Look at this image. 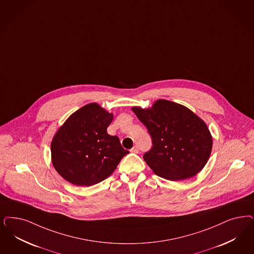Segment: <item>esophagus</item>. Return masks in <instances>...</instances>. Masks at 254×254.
<instances>
[{
    "mask_svg": "<svg viewBox=\"0 0 254 254\" xmlns=\"http://www.w3.org/2000/svg\"><path fill=\"white\" fill-rule=\"evenodd\" d=\"M130 152L134 153V154H138V153H139V147H138L137 145H135V146L130 150Z\"/></svg>",
    "mask_w": 254,
    "mask_h": 254,
    "instance_id": "obj_1",
    "label": "esophagus"
}]
</instances>
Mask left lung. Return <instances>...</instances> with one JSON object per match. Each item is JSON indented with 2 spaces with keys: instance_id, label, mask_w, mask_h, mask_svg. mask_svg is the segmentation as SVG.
Returning <instances> with one entry per match:
<instances>
[{
  "instance_id": "obj_1",
  "label": "left lung",
  "mask_w": 254,
  "mask_h": 254,
  "mask_svg": "<svg viewBox=\"0 0 254 254\" xmlns=\"http://www.w3.org/2000/svg\"><path fill=\"white\" fill-rule=\"evenodd\" d=\"M148 131L153 146L143 159L158 176L171 181L188 179L201 172L212 150L205 123L184 106L164 99L151 109L134 107Z\"/></svg>"
}]
</instances>
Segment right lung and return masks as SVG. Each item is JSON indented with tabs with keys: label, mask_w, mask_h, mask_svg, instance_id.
Masks as SVG:
<instances>
[{
	"label": "right lung",
	"mask_w": 254,
	"mask_h": 254,
	"mask_svg": "<svg viewBox=\"0 0 254 254\" xmlns=\"http://www.w3.org/2000/svg\"><path fill=\"white\" fill-rule=\"evenodd\" d=\"M114 115L96 103L83 106L59 128L52 142L53 164L71 184L92 186L114 173L127 154L107 127Z\"/></svg>",
	"instance_id": "obj_1"
}]
</instances>
